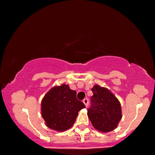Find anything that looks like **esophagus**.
<instances>
[{
  "instance_id": "esophagus-1",
  "label": "esophagus",
  "mask_w": 155,
  "mask_h": 155,
  "mask_svg": "<svg viewBox=\"0 0 155 155\" xmlns=\"http://www.w3.org/2000/svg\"><path fill=\"white\" fill-rule=\"evenodd\" d=\"M83 102H84V104H85L86 107H87L88 104H89V100H88V99H87V98H86V99H84L83 100Z\"/></svg>"
}]
</instances>
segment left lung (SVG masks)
<instances>
[{"label":"left lung","instance_id":"left-lung-1","mask_svg":"<svg viewBox=\"0 0 155 155\" xmlns=\"http://www.w3.org/2000/svg\"><path fill=\"white\" fill-rule=\"evenodd\" d=\"M91 107L88 117L96 130L109 132L117 128L121 119V108L118 99L108 89L94 85L91 89Z\"/></svg>","mask_w":155,"mask_h":155}]
</instances>
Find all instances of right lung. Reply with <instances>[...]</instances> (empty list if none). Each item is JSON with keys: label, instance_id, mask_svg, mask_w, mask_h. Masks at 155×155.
<instances>
[{"label": "right lung", "instance_id": "obj_1", "mask_svg": "<svg viewBox=\"0 0 155 155\" xmlns=\"http://www.w3.org/2000/svg\"><path fill=\"white\" fill-rule=\"evenodd\" d=\"M85 105L76 98V91L66 84L53 87L41 101V116L48 128L64 132L75 122L78 112Z\"/></svg>", "mask_w": 155, "mask_h": 155}]
</instances>
